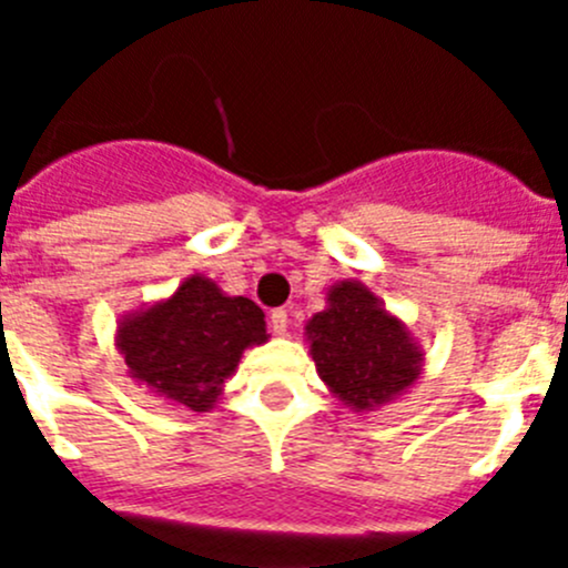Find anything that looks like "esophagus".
Here are the masks:
<instances>
[{
    "label": "esophagus",
    "instance_id": "1",
    "mask_svg": "<svg viewBox=\"0 0 568 568\" xmlns=\"http://www.w3.org/2000/svg\"><path fill=\"white\" fill-rule=\"evenodd\" d=\"M270 329H273L275 335H287L290 318L284 310H273V315H270Z\"/></svg>",
    "mask_w": 568,
    "mask_h": 568
}]
</instances>
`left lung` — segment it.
<instances>
[{
	"label": "left lung",
	"instance_id": "8db88e82",
	"mask_svg": "<svg viewBox=\"0 0 568 568\" xmlns=\"http://www.w3.org/2000/svg\"><path fill=\"white\" fill-rule=\"evenodd\" d=\"M304 338L318 378L353 413L393 404L424 375L420 341L355 278L327 290V307L304 324Z\"/></svg>",
	"mask_w": 568,
	"mask_h": 568
}]
</instances>
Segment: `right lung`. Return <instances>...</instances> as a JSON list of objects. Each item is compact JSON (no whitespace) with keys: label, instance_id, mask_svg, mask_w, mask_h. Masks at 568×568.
I'll list each match as a JSON object with an SVG mask.
<instances>
[{"label":"right lung","instance_id":"obj_1","mask_svg":"<svg viewBox=\"0 0 568 568\" xmlns=\"http://www.w3.org/2000/svg\"><path fill=\"white\" fill-rule=\"evenodd\" d=\"M264 313L195 273L173 295L115 321V349L128 375L164 404L210 413L250 346L267 344Z\"/></svg>","mask_w":568,"mask_h":568}]
</instances>
